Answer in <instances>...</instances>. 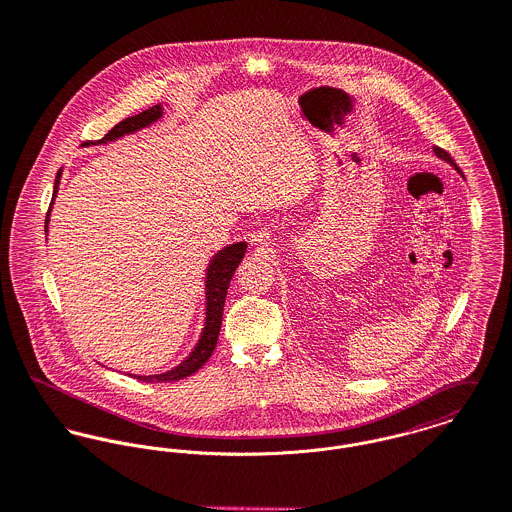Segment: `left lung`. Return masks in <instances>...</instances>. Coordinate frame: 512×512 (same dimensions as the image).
Masks as SVG:
<instances>
[{
	"label": "left lung",
	"mask_w": 512,
	"mask_h": 512,
	"mask_svg": "<svg viewBox=\"0 0 512 512\" xmlns=\"http://www.w3.org/2000/svg\"><path fill=\"white\" fill-rule=\"evenodd\" d=\"M434 153H436V157H440V159H444V161H446V163H450V165H452V167H454L455 171L459 172V167H457V165H455L454 159H452V157H450V153H446V151H444V149H440V147H434Z\"/></svg>",
	"instance_id": "1"
}]
</instances>
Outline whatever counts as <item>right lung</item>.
Here are the masks:
<instances>
[{"label":"right lung","instance_id":"1","mask_svg":"<svg viewBox=\"0 0 512 512\" xmlns=\"http://www.w3.org/2000/svg\"><path fill=\"white\" fill-rule=\"evenodd\" d=\"M165 114L163 106H153L141 114L131 115L123 121H119L114 129L100 139L98 143H110V141H117L123 135H131L143 127H149L151 123L159 121ZM60 174L58 171L57 180H55V192H53V200H51V208L55 204L57 198L58 184H60ZM51 208L47 212V220H45V231H49V222H51ZM247 251V243L245 241H237L231 243L228 247L220 249L208 269H206V320H204V328L200 334V340L194 345V349L190 351V355L178 363L176 367H172L171 371L161 373V375H129L135 377L139 381H147V383H167V381H180L184 377H190L192 373H196L214 353L216 343H218V336H220V328H222V316H224V304H226V294H228L229 283L231 277L235 273V269L239 267L241 259L245 257Z\"/></svg>","mask_w":512,"mask_h":512}]
</instances>
